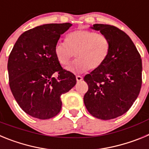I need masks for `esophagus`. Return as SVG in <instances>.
Segmentation results:
<instances>
[{
	"label": "esophagus",
	"instance_id": "obj_1",
	"mask_svg": "<svg viewBox=\"0 0 149 149\" xmlns=\"http://www.w3.org/2000/svg\"><path fill=\"white\" fill-rule=\"evenodd\" d=\"M76 80H77V82H80L83 80V77L82 76H80V75H77L76 76Z\"/></svg>",
	"mask_w": 149,
	"mask_h": 149
}]
</instances>
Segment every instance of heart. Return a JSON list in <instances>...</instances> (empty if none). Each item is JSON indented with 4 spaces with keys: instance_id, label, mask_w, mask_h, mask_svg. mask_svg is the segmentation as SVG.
<instances>
[{
    "instance_id": "obj_1",
    "label": "heart",
    "mask_w": 149,
    "mask_h": 149,
    "mask_svg": "<svg viewBox=\"0 0 149 149\" xmlns=\"http://www.w3.org/2000/svg\"><path fill=\"white\" fill-rule=\"evenodd\" d=\"M110 49V40L104 34L81 29L68 33L66 42H57L54 53L62 65H68L75 55L77 59L66 69L74 73H81L101 67L106 61Z\"/></svg>"
}]
</instances>
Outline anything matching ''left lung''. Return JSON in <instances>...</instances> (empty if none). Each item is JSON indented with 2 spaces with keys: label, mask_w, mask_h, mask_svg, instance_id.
I'll return each mask as SVG.
<instances>
[{
  "label": "left lung",
  "mask_w": 149,
  "mask_h": 149,
  "mask_svg": "<svg viewBox=\"0 0 149 149\" xmlns=\"http://www.w3.org/2000/svg\"><path fill=\"white\" fill-rule=\"evenodd\" d=\"M110 40V49L104 64L84 77L89 89L84 97L89 113L103 120L125 113L137 98L142 86V60L128 36L116 27L95 24Z\"/></svg>",
  "instance_id": "left-lung-1"
}]
</instances>
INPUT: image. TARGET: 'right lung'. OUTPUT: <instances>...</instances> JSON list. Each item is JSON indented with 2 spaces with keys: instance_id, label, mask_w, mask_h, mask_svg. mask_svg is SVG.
Masks as SVG:
<instances>
[{
  "instance_id": "obj_1",
  "label": "right lung",
  "mask_w": 149,
  "mask_h": 149,
  "mask_svg": "<svg viewBox=\"0 0 149 149\" xmlns=\"http://www.w3.org/2000/svg\"><path fill=\"white\" fill-rule=\"evenodd\" d=\"M70 23L47 24L27 30L18 37L8 60L10 87L26 113L48 119L60 113L61 95L76 84L74 74L62 68L54 53L60 36ZM58 74L55 79L53 74Z\"/></svg>"
}]
</instances>
